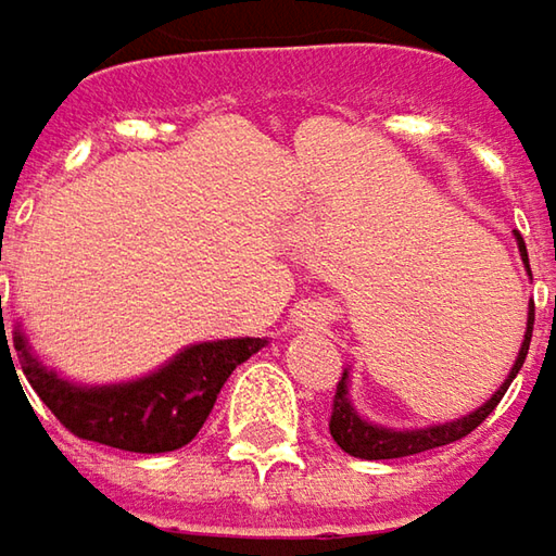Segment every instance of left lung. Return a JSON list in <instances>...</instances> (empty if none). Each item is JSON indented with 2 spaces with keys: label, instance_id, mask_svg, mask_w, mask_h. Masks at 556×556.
I'll return each instance as SVG.
<instances>
[{
  "label": "left lung",
  "instance_id": "8db88e82",
  "mask_svg": "<svg viewBox=\"0 0 556 556\" xmlns=\"http://www.w3.org/2000/svg\"><path fill=\"white\" fill-rule=\"evenodd\" d=\"M516 243H519V256L529 268V253H526V243L522 237L516 235ZM532 275V271H529ZM532 325H535V303L529 306V321H526V338H522V348H519V356H516L514 369L507 375V381L488 397L476 413L463 416V419H454V422H444V426H429V429H384V426H372L369 419H363L353 403L348 397V372L341 375L338 381V391H334V403H331V422H328V431L331 438L338 441V447L350 454V457L359 459H394V457H409V454H422V451H431V447H444V444H454L459 438H466L476 426H482L488 416L494 413V406L501 403V397L507 394L510 381L516 378V372L522 369L526 363V353H529V341H532Z\"/></svg>",
  "mask_w": 556,
  "mask_h": 556
}]
</instances>
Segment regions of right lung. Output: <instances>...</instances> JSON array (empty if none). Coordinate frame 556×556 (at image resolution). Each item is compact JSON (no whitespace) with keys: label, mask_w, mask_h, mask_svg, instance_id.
<instances>
[{"label":"right lung","mask_w":556,"mask_h":556,"mask_svg":"<svg viewBox=\"0 0 556 556\" xmlns=\"http://www.w3.org/2000/svg\"><path fill=\"white\" fill-rule=\"evenodd\" d=\"M0 331V356L9 353L12 359V350L5 341V321H2V296ZM265 344H268L265 338L206 341L181 350L175 359H168L162 369H155L147 378L90 388V384H74L68 378L46 369L30 353V344L21 334V328L14 331L21 372L27 375L30 388L52 409V416L84 441H99L130 454H165L190 444L197 431L203 429L228 375Z\"/></svg>","instance_id":"obj_1"}]
</instances>
